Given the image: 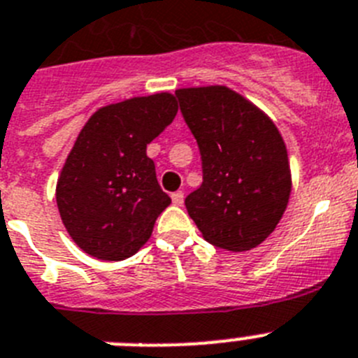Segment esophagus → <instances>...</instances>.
<instances>
[{
	"instance_id": "34e87169",
	"label": "esophagus",
	"mask_w": 358,
	"mask_h": 358,
	"mask_svg": "<svg viewBox=\"0 0 358 358\" xmlns=\"http://www.w3.org/2000/svg\"><path fill=\"white\" fill-rule=\"evenodd\" d=\"M172 202L176 204V206H182V202H185V194H182V192H173Z\"/></svg>"
}]
</instances>
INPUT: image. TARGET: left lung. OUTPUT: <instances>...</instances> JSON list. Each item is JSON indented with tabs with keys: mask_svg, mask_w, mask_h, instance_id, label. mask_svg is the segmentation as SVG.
<instances>
[{
	"mask_svg": "<svg viewBox=\"0 0 358 358\" xmlns=\"http://www.w3.org/2000/svg\"><path fill=\"white\" fill-rule=\"evenodd\" d=\"M176 96L202 161V185L185 199L188 215L217 248H256L289 204L283 138L258 107L224 85L177 90Z\"/></svg>",
	"mask_w": 358,
	"mask_h": 358,
	"instance_id": "8db88e82",
	"label": "left lung"
}]
</instances>
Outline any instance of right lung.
Instances as JSON below:
<instances>
[{"label": "right lung", "mask_w": 358, "mask_h": 358, "mask_svg": "<svg viewBox=\"0 0 358 358\" xmlns=\"http://www.w3.org/2000/svg\"><path fill=\"white\" fill-rule=\"evenodd\" d=\"M176 115V98L157 93L102 107L85 123L57 182L59 213L82 251L120 262L147 242L172 202L147 145Z\"/></svg>", "instance_id": "1"}]
</instances>
